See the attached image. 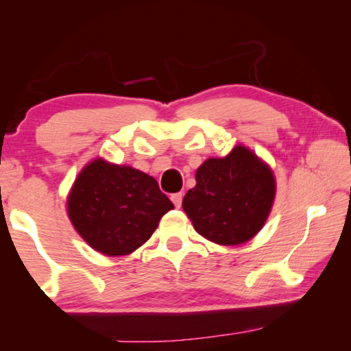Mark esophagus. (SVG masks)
<instances>
[{"label": "esophagus", "mask_w": 351, "mask_h": 351, "mask_svg": "<svg viewBox=\"0 0 351 351\" xmlns=\"http://www.w3.org/2000/svg\"><path fill=\"white\" fill-rule=\"evenodd\" d=\"M171 201H173V204L180 209L181 203H182V193H173L171 195Z\"/></svg>", "instance_id": "1"}]
</instances>
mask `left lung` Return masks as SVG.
<instances>
[{
    "label": "left lung",
    "instance_id": "left-lung-1",
    "mask_svg": "<svg viewBox=\"0 0 351 351\" xmlns=\"http://www.w3.org/2000/svg\"><path fill=\"white\" fill-rule=\"evenodd\" d=\"M197 186L182 199L193 229L221 246H239L257 235L276 199L274 171L251 148L235 145L209 158L195 173Z\"/></svg>",
    "mask_w": 351,
    "mask_h": 351
}]
</instances>
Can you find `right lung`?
Masks as SVG:
<instances>
[{"instance_id":"obj_1","label":"right lung","mask_w":351,"mask_h":351,"mask_svg":"<svg viewBox=\"0 0 351 351\" xmlns=\"http://www.w3.org/2000/svg\"><path fill=\"white\" fill-rule=\"evenodd\" d=\"M173 207L153 176L104 158L80 170L66 201L77 234L108 257L134 252Z\"/></svg>"}]
</instances>
